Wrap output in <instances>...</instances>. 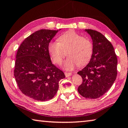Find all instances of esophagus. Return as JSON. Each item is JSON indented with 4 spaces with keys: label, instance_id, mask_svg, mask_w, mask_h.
Segmentation results:
<instances>
[{
    "label": "esophagus",
    "instance_id": "34e87169",
    "mask_svg": "<svg viewBox=\"0 0 128 128\" xmlns=\"http://www.w3.org/2000/svg\"><path fill=\"white\" fill-rule=\"evenodd\" d=\"M72 74V73H68V72H65V75H66V78H68V77H70L71 76Z\"/></svg>",
    "mask_w": 128,
    "mask_h": 128
}]
</instances>
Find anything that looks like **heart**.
Masks as SVG:
<instances>
[{
	"instance_id": "obj_1",
	"label": "heart",
	"mask_w": 128,
	"mask_h": 128,
	"mask_svg": "<svg viewBox=\"0 0 128 128\" xmlns=\"http://www.w3.org/2000/svg\"><path fill=\"white\" fill-rule=\"evenodd\" d=\"M58 40L50 42L48 46V50L54 63H62L66 52L68 57L62 65L66 70H73L78 64L85 66L90 61L93 47L90 39L74 31H70L61 35Z\"/></svg>"
}]
</instances>
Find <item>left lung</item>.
<instances>
[{"label": "left lung", "instance_id": "obj_1", "mask_svg": "<svg viewBox=\"0 0 128 128\" xmlns=\"http://www.w3.org/2000/svg\"><path fill=\"white\" fill-rule=\"evenodd\" d=\"M93 42V54L88 64L78 74L82 78L78 92L86 98L102 96L112 86L117 74V58L111 42L100 32L85 30Z\"/></svg>", "mask_w": 128, "mask_h": 128}]
</instances>
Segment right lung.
I'll use <instances>...</instances> for the list:
<instances>
[{
  "mask_svg": "<svg viewBox=\"0 0 128 128\" xmlns=\"http://www.w3.org/2000/svg\"><path fill=\"white\" fill-rule=\"evenodd\" d=\"M58 30H40L24 39L16 56L14 76L19 90L34 100L46 101L56 94L64 72L52 63L48 46Z\"/></svg>",
  "mask_w": 128,
  "mask_h": 128,
  "instance_id": "1",
  "label": "right lung"
}]
</instances>
